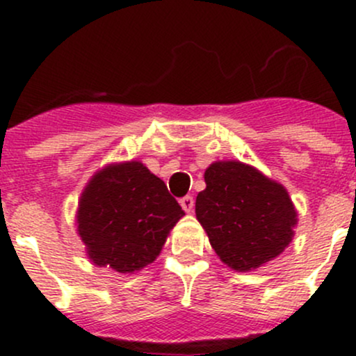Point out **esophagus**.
<instances>
[{"label": "esophagus", "instance_id": "obj_1", "mask_svg": "<svg viewBox=\"0 0 356 356\" xmlns=\"http://www.w3.org/2000/svg\"><path fill=\"white\" fill-rule=\"evenodd\" d=\"M179 203H181L182 210L184 211H193V208H195V200H193V196H184V198L179 200Z\"/></svg>", "mask_w": 356, "mask_h": 356}]
</instances>
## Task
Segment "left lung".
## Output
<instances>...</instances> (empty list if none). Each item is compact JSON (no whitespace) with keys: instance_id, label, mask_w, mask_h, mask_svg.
<instances>
[{"instance_id":"8db88e82","label":"left lung","mask_w":356,"mask_h":356,"mask_svg":"<svg viewBox=\"0 0 356 356\" xmlns=\"http://www.w3.org/2000/svg\"><path fill=\"white\" fill-rule=\"evenodd\" d=\"M196 218L225 265L248 272L274 260L293 241L296 210L284 186L241 161L204 170Z\"/></svg>"}]
</instances>
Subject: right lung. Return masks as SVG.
Segmentation results:
<instances>
[{
    "mask_svg": "<svg viewBox=\"0 0 356 356\" xmlns=\"http://www.w3.org/2000/svg\"><path fill=\"white\" fill-rule=\"evenodd\" d=\"M182 215L165 182L132 160L92 175L79 201L77 232L92 264L132 274L155 261Z\"/></svg>",
    "mask_w": 356,
    "mask_h": 356,
    "instance_id": "right-lung-1",
    "label": "right lung"
}]
</instances>
